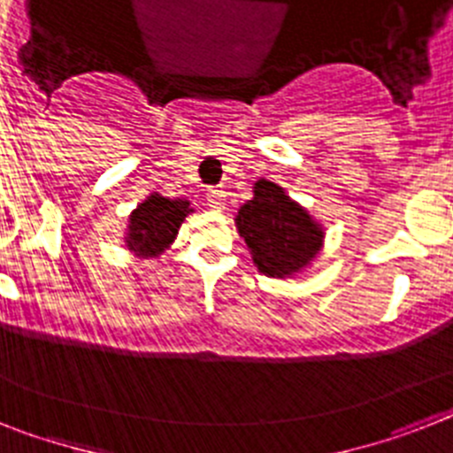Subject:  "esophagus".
Masks as SVG:
<instances>
[{
	"instance_id": "34e87169",
	"label": "esophagus",
	"mask_w": 453,
	"mask_h": 453,
	"mask_svg": "<svg viewBox=\"0 0 453 453\" xmlns=\"http://www.w3.org/2000/svg\"><path fill=\"white\" fill-rule=\"evenodd\" d=\"M207 203H209V207L223 209V204H226V191H223V188H209Z\"/></svg>"
}]
</instances>
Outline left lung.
<instances>
[{
    "mask_svg": "<svg viewBox=\"0 0 453 453\" xmlns=\"http://www.w3.org/2000/svg\"><path fill=\"white\" fill-rule=\"evenodd\" d=\"M237 227L253 262L267 276L299 272L322 244V230L311 216L267 180L257 181L253 200L239 209Z\"/></svg>",
    "mask_w": 453,
    "mask_h": 453,
    "instance_id": "1",
    "label": "left lung"
}]
</instances>
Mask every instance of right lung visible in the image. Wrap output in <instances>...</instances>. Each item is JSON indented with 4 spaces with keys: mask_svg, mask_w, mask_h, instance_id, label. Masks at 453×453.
<instances>
[{
    "mask_svg": "<svg viewBox=\"0 0 453 453\" xmlns=\"http://www.w3.org/2000/svg\"><path fill=\"white\" fill-rule=\"evenodd\" d=\"M188 211L191 209L186 200H168L161 196L147 197L131 216V233L127 237L128 249L144 257L161 253L174 239L177 227Z\"/></svg>",
    "mask_w": 453,
    "mask_h": 453,
    "instance_id": "obj_1",
    "label": "right lung"
}]
</instances>
